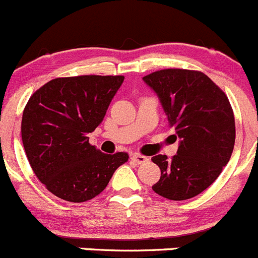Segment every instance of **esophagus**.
Returning a JSON list of instances; mask_svg holds the SVG:
<instances>
[{
	"label": "esophagus",
	"mask_w": 258,
	"mask_h": 258,
	"mask_svg": "<svg viewBox=\"0 0 258 258\" xmlns=\"http://www.w3.org/2000/svg\"><path fill=\"white\" fill-rule=\"evenodd\" d=\"M132 160L135 161L137 164H144L145 161H148V158L144 155H140V154H134L132 156Z\"/></svg>",
	"instance_id": "1"
}]
</instances>
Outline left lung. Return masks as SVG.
Returning a JSON list of instances; mask_svg holds the SVG:
<instances>
[{
	"label": "left lung",
	"instance_id": "left-lung-1",
	"mask_svg": "<svg viewBox=\"0 0 258 258\" xmlns=\"http://www.w3.org/2000/svg\"><path fill=\"white\" fill-rule=\"evenodd\" d=\"M143 81L158 95L175 140L176 155H155L161 176L153 190L181 201L206 190L221 174L235 145V116L226 94L199 71L161 70Z\"/></svg>",
	"mask_w": 258,
	"mask_h": 258
}]
</instances>
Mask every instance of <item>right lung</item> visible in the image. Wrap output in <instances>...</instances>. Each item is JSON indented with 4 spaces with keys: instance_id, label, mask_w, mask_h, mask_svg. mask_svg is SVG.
<instances>
[{
    "instance_id": "obj_1",
    "label": "right lung",
    "mask_w": 258,
    "mask_h": 258,
    "mask_svg": "<svg viewBox=\"0 0 258 258\" xmlns=\"http://www.w3.org/2000/svg\"><path fill=\"white\" fill-rule=\"evenodd\" d=\"M123 76L55 78L32 94L21 124L26 155L39 181L57 198L84 203L99 195L128 154H104L89 133L104 119Z\"/></svg>"
}]
</instances>
